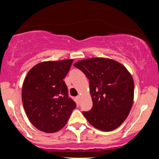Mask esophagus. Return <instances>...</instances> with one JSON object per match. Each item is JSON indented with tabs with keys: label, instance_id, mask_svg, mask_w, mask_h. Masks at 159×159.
Instances as JSON below:
<instances>
[{
	"label": "esophagus",
	"instance_id": "esophagus-1",
	"mask_svg": "<svg viewBox=\"0 0 159 159\" xmlns=\"http://www.w3.org/2000/svg\"><path fill=\"white\" fill-rule=\"evenodd\" d=\"M76 99H77V100H78V102H79V101H80V95H78L77 97H76Z\"/></svg>",
	"mask_w": 159,
	"mask_h": 159
}]
</instances>
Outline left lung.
Wrapping results in <instances>:
<instances>
[{"mask_svg":"<svg viewBox=\"0 0 159 159\" xmlns=\"http://www.w3.org/2000/svg\"><path fill=\"white\" fill-rule=\"evenodd\" d=\"M89 79L93 107L83 111L97 129L111 131L128 117L134 98V82L125 66L114 60L90 58L74 64Z\"/></svg>","mask_w":159,"mask_h":159,"instance_id":"8db88e82","label":"left lung"}]
</instances>
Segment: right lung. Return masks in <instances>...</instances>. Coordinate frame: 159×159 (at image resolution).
<instances>
[{
  "label": "right lung",
  "mask_w": 159,
  "mask_h": 159,
  "mask_svg": "<svg viewBox=\"0 0 159 159\" xmlns=\"http://www.w3.org/2000/svg\"><path fill=\"white\" fill-rule=\"evenodd\" d=\"M73 61H43L26 75L21 93L23 107L29 120L39 130L50 133L61 130L76 108L63 80Z\"/></svg>",
  "instance_id": "add662e5"
}]
</instances>
